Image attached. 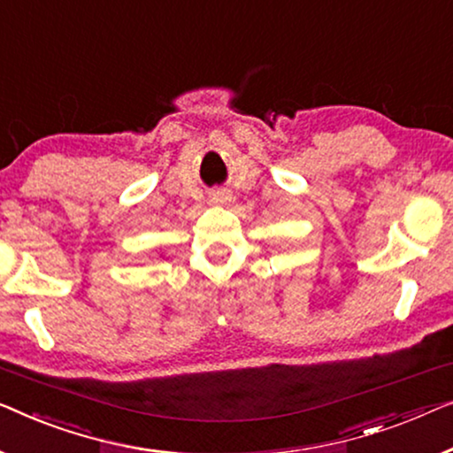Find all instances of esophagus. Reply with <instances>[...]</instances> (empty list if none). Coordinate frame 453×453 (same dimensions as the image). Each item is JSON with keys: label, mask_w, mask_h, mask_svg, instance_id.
Instances as JSON below:
<instances>
[{"label": "esophagus", "mask_w": 453, "mask_h": 453, "mask_svg": "<svg viewBox=\"0 0 453 453\" xmlns=\"http://www.w3.org/2000/svg\"><path fill=\"white\" fill-rule=\"evenodd\" d=\"M213 201H219V203L227 201V193H218V195H213Z\"/></svg>", "instance_id": "esophagus-1"}]
</instances>
